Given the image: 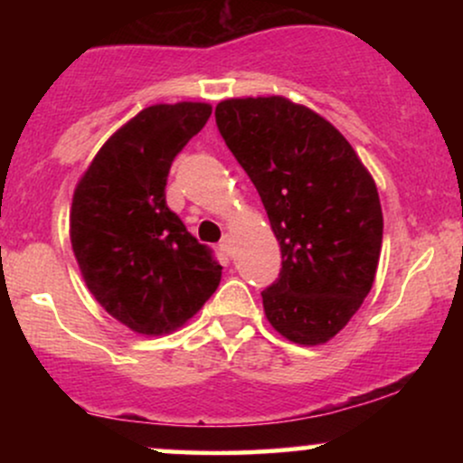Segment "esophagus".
Here are the masks:
<instances>
[{
  "instance_id": "obj_1",
  "label": "esophagus",
  "mask_w": 463,
  "mask_h": 463,
  "mask_svg": "<svg viewBox=\"0 0 463 463\" xmlns=\"http://www.w3.org/2000/svg\"><path fill=\"white\" fill-rule=\"evenodd\" d=\"M220 250H222V252H226V254H232V237H231V235L222 237Z\"/></svg>"
}]
</instances>
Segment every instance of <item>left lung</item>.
<instances>
[{"label": "left lung", "instance_id": "left-lung-1", "mask_svg": "<svg viewBox=\"0 0 463 463\" xmlns=\"http://www.w3.org/2000/svg\"><path fill=\"white\" fill-rule=\"evenodd\" d=\"M215 121L257 187L280 246L265 317L302 346L328 342L370 294L383 213L370 172L344 135L280 95L224 99Z\"/></svg>", "mask_w": 463, "mask_h": 463}]
</instances>
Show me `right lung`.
Masks as SVG:
<instances>
[{"label":"right lung","mask_w":463,"mask_h":463,"mask_svg":"<svg viewBox=\"0 0 463 463\" xmlns=\"http://www.w3.org/2000/svg\"><path fill=\"white\" fill-rule=\"evenodd\" d=\"M211 106L154 104L99 147L73 191L69 235L89 291L141 335L176 331L213 296L222 265L165 202L169 167Z\"/></svg>","instance_id":"add662e5"}]
</instances>
